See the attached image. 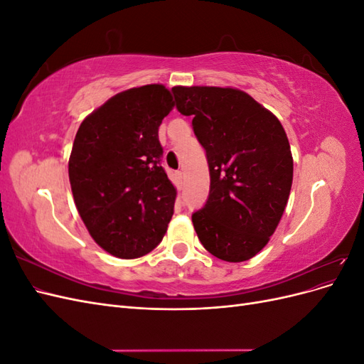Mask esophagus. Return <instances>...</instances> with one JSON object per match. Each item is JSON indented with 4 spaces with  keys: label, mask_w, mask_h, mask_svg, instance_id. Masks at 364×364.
<instances>
[{
    "label": "esophagus",
    "mask_w": 364,
    "mask_h": 364,
    "mask_svg": "<svg viewBox=\"0 0 364 364\" xmlns=\"http://www.w3.org/2000/svg\"><path fill=\"white\" fill-rule=\"evenodd\" d=\"M182 171H176L174 173V183H176V186H178V190L181 191L182 190Z\"/></svg>",
    "instance_id": "esophagus-1"
}]
</instances>
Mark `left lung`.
Returning a JSON list of instances; mask_svg holds the SVG:
<instances>
[{"mask_svg": "<svg viewBox=\"0 0 364 364\" xmlns=\"http://www.w3.org/2000/svg\"><path fill=\"white\" fill-rule=\"evenodd\" d=\"M176 109L193 117L206 151L209 196L193 214L203 247L228 262L247 261L269 243L293 182L289 138L279 119L240 90L174 86Z\"/></svg>", "mask_w": 364, "mask_h": 364, "instance_id": "1", "label": "left lung"}]
</instances>
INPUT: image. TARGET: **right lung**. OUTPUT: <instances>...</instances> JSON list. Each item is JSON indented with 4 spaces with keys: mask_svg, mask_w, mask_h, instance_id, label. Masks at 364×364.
<instances>
[{
    "mask_svg": "<svg viewBox=\"0 0 364 364\" xmlns=\"http://www.w3.org/2000/svg\"><path fill=\"white\" fill-rule=\"evenodd\" d=\"M174 106L164 85L123 91L80 124L68 164L86 229L114 257L139 258L167 232L176 188L164 171L158 130Z\"/></svg>",
    "mask_w": 364,
    "mask_h": 364,
    "instance_id": "add662e5",
    "label": "right lung"
}]
</instances>
